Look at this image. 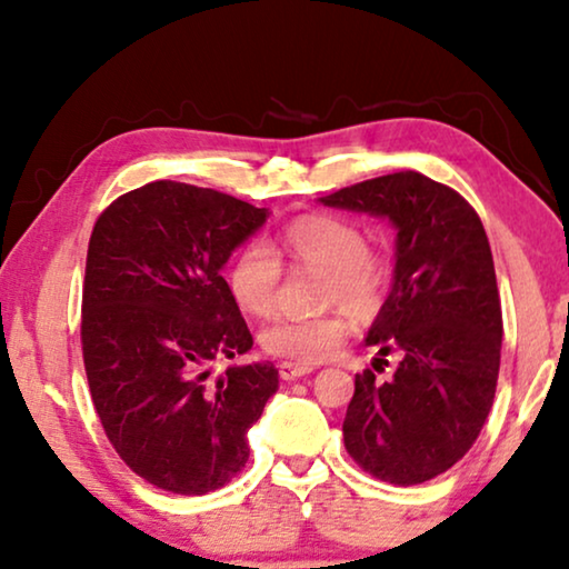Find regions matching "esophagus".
<instances>
[{"label":"esophagus","mask_w":569,"mask_h":569,"mask_svg":"<svg viewBox=\"0 0 569 569\" xmlns=\"http://www.w3.org/2000/svg\"><path fill=\"white\" fill-rule=\"evenodd\" d=\"M313 370H316L313 365L290 362V360L279 362V378H282V380H298V378H306V376H310V372H313Z\"/></svg>","instance_id":"esophagus-1"}]
</instances>
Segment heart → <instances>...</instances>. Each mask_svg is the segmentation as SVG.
<instances>
[{"label": "heart", "mask_w": 569, "mask_h": 569, "mask_svg": "<svg viewBox=\"0 0 569 569\" xmlns=\"http://www.w3.org/2000/svg\"><path fill=\"white\" fill-rule=\"evenodd\" d=\"M295 267L318 271L321 306H341L357 321H370L383 308L391 267L383 256L368 251L365 232L349 220L308 214L295 220L279 238ZM228 290L240 310L269 316L277 306L282 261L263 240H248L228 263ZM347 337L341 310L316 318H277L261 331L263 352L292 362H321L337 352Z\"/></svg>", "instance_id": "1"}]
</instances>
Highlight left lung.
I'll list each match as a JSON object with an SVG mask.
<instances>
[{
  "mask_svg": "<svg viewBox=\"0 0 569 569\" xmlns=\"http://www.w3.org/2000/svg\"><path fill=\"white\" fill-rule=\"evenodd\" d=\"M318 201L396 228L393 284L365 345L401 362L383 383L372 370L355 376L341 432L372 477L422 485L469 453L495 401L502 308L485 224L461 193L417 170Z\"/></svg>",
  "mask_w": 569,
  "mask_h": 569,
  "instance_id": "left-lung-1",
  "label": "left lung"
}]
</instances>
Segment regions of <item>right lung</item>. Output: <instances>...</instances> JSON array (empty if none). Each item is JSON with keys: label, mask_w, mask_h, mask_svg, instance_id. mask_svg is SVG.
I'll return each mask as SVG.
<instances>
[{"label": "right lung", "mask_w": 569, "mask_h": 569, "mask_svg": "<svg viewBox=\"0 0 569 569\" xmlns=\"http://www.w3.org/2000/svg\"><path fill=\"white\" fill-rule=\"evenodd\" d=\"M230 193L154 181L98 217L82 287V357L100 425L131 471L207 495L248 461V430L279 388L271 362L228 368L253 337L222 267L267 222Z\"/></svg>", "instance_id": "add662e5"}]
</instances>
